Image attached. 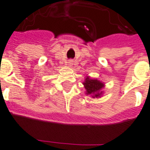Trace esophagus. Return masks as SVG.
I'll return each instance as SVG.
<instances>
[{
  "mask_svg": "<svg viewBox=\"0 0 150 150\" xmlns=\"http://www.w3.org/2000/svg\"><path fill=\"white\" fill-rule=\"evenodd\" d=\"M68 64H69L70 65H71V64H72V62H71V61H69V63H68Z\"/></svg>",
  "mask_w": 150,
  "mask_h": 150,
  "instance_id": "34e87169",
  "label": "esophagus"
}]
</instances>
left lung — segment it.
<instances>
[{"mask_svg": "<svg viewBox=\"0 0 150 150\" xmlns=\"http://www.w3.org/2000/svg\"><path fill=\"white\" fill-rule=\"evenodd\" d=\"M83 83L86 89V94L91 95L92 98L100 97L103 94L102 89L104 87V83L103 82L98 79H93L87 76Z\"/></svg>", "mask_w": 150, "mask_h": 150, "instance_id": "left-lung-1", "label": "left lung"}]
</instances>
